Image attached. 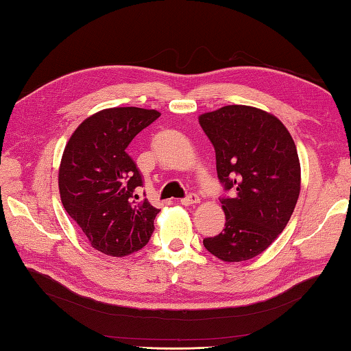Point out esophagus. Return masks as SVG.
<instances>
[{
    "label": "esophagus",
    "instance_id": "34e87169",
    "mask_svg": "<svg viewBox=\"0 0 351 351\" xmlns=\"http://www.w3.org/2000/svg\"><path fill=\"white\" fill-rule=\"evenodd\" d=\"M199 202H200V199H199V196L196 195V193H190V195H187L184 199H181V204L182 205H187V206L199 204Z\"/></svg>",
    "mask_w": 351,
    "mask_h": 351
}]
</instances>
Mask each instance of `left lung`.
Listing matches in <instances>:
<instances>
[{"label":"left lung","mask_w":351,"mask_h":351,"mask_svg":"<svg viewBox=\"0 0 351 351\" xmlns=\"http://www.w3.org/2000/svg\"><path fill=\"white\" fill-rule=\"evenodd\" d=\"M215 149L225 229L205 249L226 263L258 256L285 229L300 193L294 140L278 117L255 107L226 106L199 116Z\"/></svg>","instance_id":"left-lung-1"}]
</instances>
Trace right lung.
Listing matches in <instances>:
<instances>
[{"instance_id":"obj_1","label":"right lung","mask_w":351,"mask_h":351,"mask_svg":"<svg viewBox=\"0 0 351 351\" xmlns=\"http://www.w3.org/2000/svg\"><path fill=\"white\" fill-rule=\"evenodd\" d=\"M160 117L156 110L116 107L87 117L72 134L58 170L62 204L92 247L126 256L149 243L156 210L138 199L137 164L126 152L132 138Z\"/></svg>"}]
</instances>
